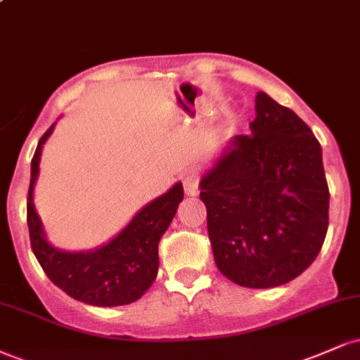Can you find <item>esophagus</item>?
<instances>
[{
  "label": "esophagus",
  "mask_w": 360,
  "mask_h": 360,
  "mask_svg": "<svg viewBox=\"0 0 360 360\" xmlns=\"http://www.w3.org/2000/svg\"><path fill=\"white\" fill-rule=\"evenodd\" d=\"M183 186H184V193L188 196H196L200 193V177L193 172H188V174L183 176Z\"/></svg>",
  "instance_id": "34e87169"
}]
</instances>
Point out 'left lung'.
<instances>
[{
	"label": "left lung",
	"instance_id": "8db88e82",
	"mask_svg": "<svg viewBox=\"0 0 360 360\" xmlns=\"http://www.w3.org/2000/svg\"><path fill=\"white\" fill-rule=\"evenodd\" d=\"M250 135L232 140L201 179L217 267L243 288H274L307 271L328 229L320 142L298 115L259 91Z\"/></svg>",
	"mask_w": 360,
	"mask_h": 360
}]
</instances>
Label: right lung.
Masks as SVG:
<instances>
[{
  "mask_svg": "<svg viewBox=\"0 0 360 360\" xmlns=\"http://www.w3.org/2000/svg\"><path fill=\"white\" fill-rule=\"evenodd\" d=\"M53 125L39 140L32 159V177L27 200L30 245L47 278L65 295L93 307H122L137 301L157 278L159 240L174 218L183 200L177 183L148 203L110 243L93 252H62L45 240L42 221L34 206V184L39 176L42 146Z\"/></svg>",
  "mask_w": 360,
  "mask_h": 360,
  "instance_id": "1",
  "label": "right lung"
}]
</instances>
